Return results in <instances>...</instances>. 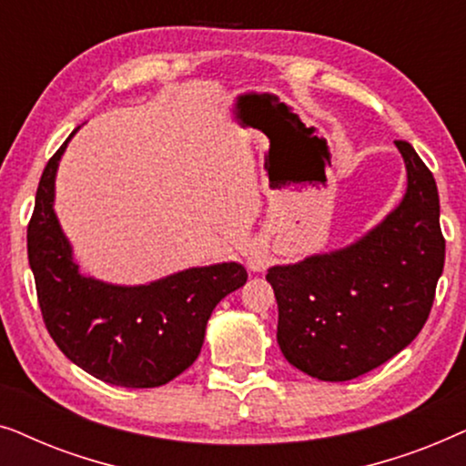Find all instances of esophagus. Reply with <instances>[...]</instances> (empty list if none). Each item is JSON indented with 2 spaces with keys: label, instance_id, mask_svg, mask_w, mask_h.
Returning a JSON list of instances; mask_svg holds the SVG:
<instances>
[{
  "label": "esophagus",
  "instance_id": "1",
  "mask_svg": "<svg viewBox=\"0 0 466 466\" xmlns=\"http://www.w3.org/2000/svg\"><path fill=\"white\" fill-rule=\"evenodd\" d=\"M246 265L250 271H263L269 265V252L263 246H252L246 252Z\"/></svg>",
  "mask_w": 466,
  "mask_h": 466
}]
</instances>
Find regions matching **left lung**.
I'll return each instance as SVG.
<instances>
[{
	"mask_svg": "<svg viewBox=\"0 0 466 466\" xmlns=\"http://www.w3.org/2000/svg\"><path fill=\"white\" fill-rule=\"evenodd\" d=\"M407 193L380 227L330 254L271 267L278 343L299 371L348 381L384 365L422 330L443 271L435 177L410 142Z\"/></svg>",
	"mask_w": 466,
	"mask_h": 466,
	"instance_id": "8db88e82",
	"label": "left lung"
}]
</instances>
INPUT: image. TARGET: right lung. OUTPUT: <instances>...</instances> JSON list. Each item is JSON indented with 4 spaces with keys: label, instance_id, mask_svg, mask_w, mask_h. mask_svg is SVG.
Wrapping results in <instances>:
<instances>
[{
    "label": "right lung",
    "instance_id": "1",
    "mask_svg": "<svg viewBox=\"0 0 466 466\" xmlns=\"http://www.w3.org/2000/svg\"><path fill=\"white\" fill-rule=\"evenodd\" d=\"M67 142L44 167L27 227L44 324L61 352L93 378L125 388L167 384L193 365L214 308L246 284L248 273L238 263H222L146 286L82 276L53 209L55 174Z\"/></svg>",
    "mask_w": 466,
    "mask_h": 466
}]
</instances>
